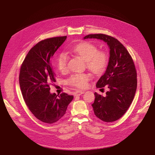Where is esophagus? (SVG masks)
Segmentation results:
<instances>
[{
	"label": "esophagus",
	"mask_w": 155,
	"mask_h": 155,
	"mask_svg": "<svg viewBox=\"0 0 155 155\" xmlns=\"http://www.w3.org/2000/svg\"><path fill=\"white\" fill-rule=\"evenodd\" d=\"M84 93V91H77L76 92H75V96H80L81 94H82Z\"/></svg>",
	"instance_id": "obj_1"
}]
</instances>
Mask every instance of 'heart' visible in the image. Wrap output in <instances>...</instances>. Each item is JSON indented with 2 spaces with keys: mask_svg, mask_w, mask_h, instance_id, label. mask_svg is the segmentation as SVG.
I'll return each mask as SVG.
<instances>
[{
  "mask_svg": "<svg viewBox=\"0 0 155 155\" xmlns=\"http://www.w3.org/2000/svg\"><path fill=\"white\" fill-rule=\"evenodd\" d=\"M69 52L80 56L85 61L88 69L96 75H99L106 70L108 63L109 57L106 51L98 50L97 47L91 42H84L70 48ZM68 56L65 53L58 54L56 59L57 68L59 71L64 73L68 69ZM91 79L89 73H75L67 80L68 84L77 89H84Z\"/></svg>",
  "mask_w": 155,
  "mask_h": 155,
  "instance_id": "obj_1",
  "label": "heart"
}]
</instances>
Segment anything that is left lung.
Here are the masks:
<instances>
[{"label": "left lung", "instance_id": "1", "mask_svg": "<svg viewBox=\"0 0 155 155\" xmlns=\"http://www.w3.org/2000/svg\"><path fill=\"white\" fill-rule=\"evenodd\" d=\"M84 38L103 40L110 47V59L105 73L96 84L97 88L106 85V96L94 93L92 104L95 115L106 122L122 117L130 106L137 89V71L130 53L118 40L102 33L90 34Z\"/></svg>", "mask_w": 155, "mask_h": 155}]
</instances>
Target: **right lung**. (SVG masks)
Wrapping results in <instances>:
<instances>
[{
    "instance_id": "1",
    "label": "right lung",
    "mask_w": 155,
    "mask_h": 155,
    "mask_svg": "<svg viewBox=\"0 0 155 155\" xmlns=\"http://www.w3.org/2000/svg\"><path fill=\"white\" fill-rule=\"evenodd\" d=\"M66 36L46 38L29 51L21 64L19 86L25 101L37 119L52 124L61 120L73 99L63 92L51 94L50 85L56 82L51 61Z\"/></svg>"
}]
</instances>
